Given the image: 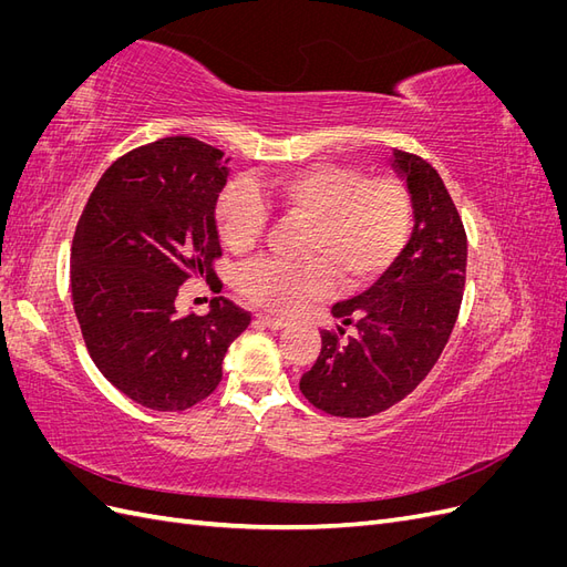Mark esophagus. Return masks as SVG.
I'll use <instances>...</instances> for the list:
<instances>
[{"instance_id": "34e87169", "label": "esophagus", "mask_w": 567, "mask_h": 567, "mask_svg": "<svg viewBox=\"0 0 567 567\" xmlns=\"http://www.w3.org/2000/svg\"><path fill=\"white\" fill-rule=\"evenodd\" d=\"M255 319H257V323H262L265 329H271V331H279V329H284V326H286L284 319L271 317V315H257Z\"/></svg>"}]
</instances>
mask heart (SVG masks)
Instances as JSON below:
<instances>
[{
  "label": "heart",
  "instance_id": "obj_1",
  "mask_svg": "<svg viewBox=\"0 0 567 567\" xmlns=\"http://www.w3.org/2000/svg\"><path fill=\"white\" fill-rule=\"evenodd\" d=\"M269 198L288 217L312 221L305 257L310 262L257 260L238 269L236 286L274 315H298L329 298L336 277L348 288L373 284L404 250L414 208L394 177H367L346 163L290 169L269 184ZM215 221L234 252L252 250L267 231L269 210L252 182L231 179L217 198Z\"/></svg>",
  "mask_w": 567,
  "mask_h": 567
}]
</instances>
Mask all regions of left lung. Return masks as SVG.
I'll return each instance as SVG.
<instances>
[{"instance_id": "8db88e82", "label": "left lung", "mask_w": 567, "mask_h": 567, "mask_svg": "<svg viewBox=\"0 0 567 567\" xmlns=\"http://www.w3.org/2000/svg\"><path fill=\"white\" fill-rule=\"evenodd\" d=\"M392 167L406 179L414 231L379 281L333 305L358 336L340 343L341 326L321 331V352L300 379L305 398L331 416L367 419L402 402L447 346L466 286V231L437 169L398 148Z\"/></svg>"}]
</instances>
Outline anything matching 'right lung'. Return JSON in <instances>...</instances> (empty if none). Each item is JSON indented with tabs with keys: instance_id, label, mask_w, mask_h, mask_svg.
<instances>
[{
	"instance_id": "right-lung-1",
	"label": "right lung",
	"mask_w": 567,
	"mask_h": 567,
	"mask_svg": "<svg viewBox=\"0 0 567 567\" xmlns=\"http://www.w3.org/2000/svg\"><path fill=\"white\" fill-rule=\"evenodd\" d=\"M229 158L192 136H165L117 158L84 205L71 248L80 331L104 379L146 409L184 411L215 392L227 348L250 315L213 298L179 315V286L215 279V205Z\"/></svg>"
}]
</instances>
